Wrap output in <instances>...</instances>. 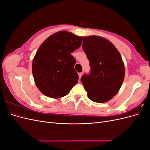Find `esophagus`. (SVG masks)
<instances>
[{
	"instance_id": "esophagus-1",
	"label": "esophagus",
	"mask_w": 150,
	"mask_h": 150,
	"mask_svg": "<svg viewBox=\"0 0 150 150\" xmlns=\"http://www.w3.org/2000/svg\"><path fill=\"white\" fill-rule=\"evenodd\" d=\"M83 74V72H79V73L78 74H79V79H81V76H82Z\"/></svg>"
}]
</instances>
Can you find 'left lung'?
Here are the masks:
<instances>
[{"mask_svg":"<svg viewBox=\"0 0 150 150\" xmlns=\"http://www.w3.org/2000/svg\"><path fill=\"white\" fill-rule=\"evenodd\" d=\"M83 49L89 61L91 72L81 78L91 100L103 103L118 93L125 69L120 52L110 40L101 36L84 37Z\"/></svg>","mask_w":150,"mask_h":150,"instance_id":"8db88e82","label":"left lung"}]
</instances>
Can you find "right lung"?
Instances as JSON below:
<instances>
[{
  "label": "right lung",
  "instance_id": "right-lung-1",
  "mask_svg": "<svg viewBox=\"0 0 150 150\" xmlns=\"http://www.w3.org/2000/svg\"><path fill=\"white\" fill-rule=\"evenodd\" d=\"M83 37L62 30L50 35L40 45L32 64L34 82L45 96H66L78 82L71 53L81 45Z\"/></svg>",
  "mask_w": 150,
  "mask_h": 150
}]
</instances>
